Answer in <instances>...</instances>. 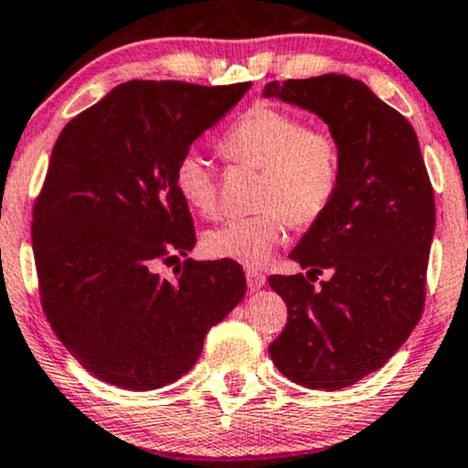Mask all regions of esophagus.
Here are the masks:
<instances>
[{
	"label": "esophagus",
	"mask_w": 468,
	"mask_h": 468,
	"mask_svg": "<svg viewBox=\"0 0 468 468\" xmlns=\"http://www.w3.org/2000/svg\"><path fill=\"white\" fill-rule=\"evenodd\" d=\"M266 283V277L258 271H247V286L249 290H260Z\"/></svg>",
	"instance_id": "1"
}]
</instances>
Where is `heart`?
Masks as SVG:
<instances>
[{"instance_id": "b5f03b06", "label": "heart", "mask_w": 468, "mask_h": 468, "mask_svg": "<svg viewBox=\"0 0 468 468\" xmlns=\"http://www.w3.org/2000/svg\"><path fill=\"white\" fill-rule=\"evenodd\" d=\"M221 154L262 172L251 217H234L204 236L210 258L262 266L286 239L288 221L309 226L331 204L339 182V144L323 126H305L288 109L256 102L242 112L219 142ZM174 185L182 202L199 217L219 210L217 174L206 156L186 153L176 163Z\"/></svg>"}]
</instances>
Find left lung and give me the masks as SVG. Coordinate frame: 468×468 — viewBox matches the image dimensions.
<instances>
[{"instance_id": "left-lung-1", "label": "left lung", "mask_w": 468, "mask_h": 468, "mask_svg": "<svg viewBox=\"0 0 468 468\" xmlns=\"http://www.w3.org/2000/svg\"><path fill=\"white\" fill-rule=\"evenodd\" d=\"M264 96L320 115L339 144L335 196L290 253L307 275L269 277L288 307L272 363L303 387L337 391L385 366L420 323L432 182L409 120L359 79L272 81ZM326 268L332 279L314 289Z\"/></svg>"}]
</instances>
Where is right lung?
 <instances>
[{
	"label": "right lung",
	"instance_id": "1",
	"mask_svg": "<svg viewBox=\"0 0 468 468\" xmlns=\"http://www.w3.org/2000/svg\"><path fill=\"white\" fill-rule=\"evenodd\" d=\"M249 86L120 83L53 145L32 221L40 305L69 353L109 385L178 380L245 296L239 262L186 258L174 282L154 266L196 245L176 163Z\"/></svg>",
	"mask_w": 468,
	"mask_h": 468
}]
</instances>
